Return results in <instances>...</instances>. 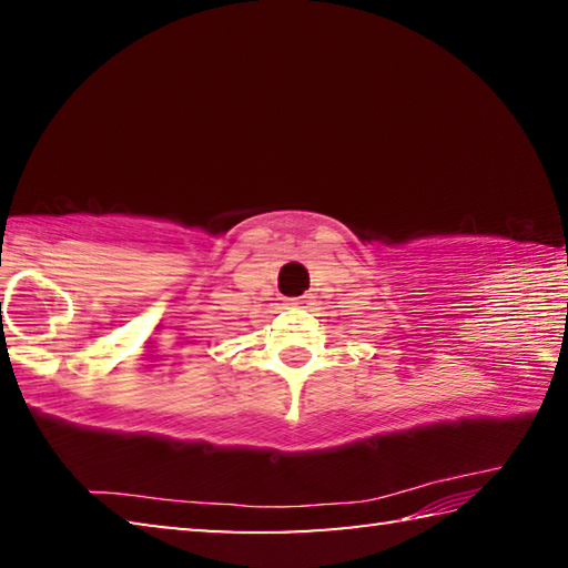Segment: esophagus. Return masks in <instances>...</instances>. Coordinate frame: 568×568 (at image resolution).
Returning a JSON list of instances; mask_svg holds the SVG:
<instances>
[{"label":"esophagus","mask_w":568,"mask_h":568,"mask_svg":"<svg viewBox=\"0 0 568 568\" xmlns=\"http://www.w3.org/2000/svg\"><path fill=\"white\" fill-rule=\"evenodd\" d=\"M305 301H303V297H291V301H287V305H291V307H301Z\"/></svg>","instance_id":"1"}]
</instances>
